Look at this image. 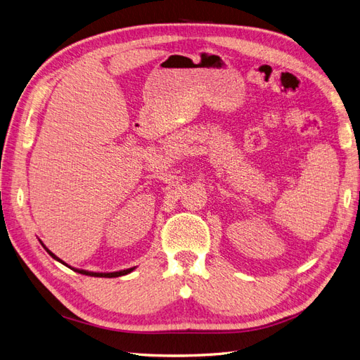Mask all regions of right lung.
I'll list each match as a JSON object with an SVG mask.
<instances>
[{"label":"right lung","instance_id":"add662e5","mask_svg":"<svg viewBox=\"0 0 360 360\" xmlns=\"http://www.w3.org/2000/svg\"><path fill=\"white\" fill-rule=\"evenodd\" d=\"M46 249V248H45ZM48 250V254L52 257V258H56L57 261H61L58 257H56L53 255L49 249H46ZM63 263V261H61ZM63 264H66V263H63ZM75 271H78V274H82V275H89V276H97V278H117V276H123V275H127V274H130V271H132L134 269H127V270H122V271H112V274H96V271H86V270H78V269H73Z\"/></svg>","mask_w":360,"mask_h":360}]
</instances>
